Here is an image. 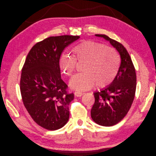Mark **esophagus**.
<instances>
[{"instance_id":"obj_1","label":"esophagus","mask_w":156,"mask_h":156,"mask_svg":"<svg viewBox=\"0 0 156 156\" xmlns=\"http://www.w3.org/2000/svg\"><path fill=\"white\" fill-rule=\"evenodd\" d=\"M74 94H75V96H77V97H80V96L83 95V93H80V92H78V91H75V93H74Z\"/></svg>"}]
</instances>
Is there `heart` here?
I'll return each mask as SVG.
<instances>
[{
	"mask_svg": "<svg viewBox=\"0 0 156 156\" xmlns=\"http://www.w3.org/2000/svg\"><path fill=\"white\" fill-rule=\"evenodd\" d=\"M76 58L63 53L59 60L62 72L70 76L76 69V60L86 62L83 71L76 74L70 80L71 88L79 91L90 90L94 84L98 87L110 85L115 77L120 60L117 51L104 44L92 41H85L73 48Z\"/></svg>",
	"mask_w": 156,
	"mask_h": 156,
	"instance_id": "1",
	"label": "heart"
}]
</instances>
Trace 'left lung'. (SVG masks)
Masks as SVG:
<instances>
[{"instance_id":"obj_1","label":"left lung","mask_w":156,"mask_h":156,"mask_svg":"<svg viewBox=\"0 0 156 156\" xmlns=\"http://www.w3.org/2000/svg\"><path fill=\"white\" fill-rule=\"evenodd\" d=\"M109 41L121 56V65L112 83L100 91L94 92V103L91 110L92 119L103 126L119 122L128 112L135 98L136 72L128 51L121 43L106 35L96 34Z\"/></svg>"}]
</instances>
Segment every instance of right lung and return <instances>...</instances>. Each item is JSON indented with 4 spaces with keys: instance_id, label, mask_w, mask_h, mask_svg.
<instances>
[{
    "instance_id": "add662e5",
    "label": "right lung",
    "mask_w": 156,
    "mask_h": 156,
    "mask_svg": "<svg viewBox=\"0 0 156 156\" xmlns=\"http://www.w3.org/2000/svg\"><path fill=\"white\" fill-rule=\"evenodd\" d=\"M76 35L49 37L30 51L21 70L20 91L33 120L48 130L60 129L69 119L73 93L61 78L59 60L64 49L79 39Z\"/></svg>"
}]
</instances>
